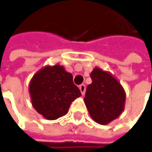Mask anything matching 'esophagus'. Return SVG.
Here are the masks:
<instances>
[{
  "mask_svg": "<svg viewBox=\"0 0 152 152\" xmlns=\"http://www.w3.org/2000/svg\"><path fill=\"white\" fill-rule=\"evenodd\" d=\"M79 87H80V92H81L82 95H84V94L86 93V86L82 84V85H80Z\"/></svg>",
  "mask_w": 152,
  "mask_h": 152,
  "instance_id": "obj_1",
  "label": "esophagus"
}]
</instances>
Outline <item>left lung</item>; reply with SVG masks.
Returning a JSON list of instances; mask_svg holds the SVG:
<instances>
[{"label":"left lung","instance_id":"1","mask_svg":"<svg viewBox=\"0 0 152 152\" xmlns=\"http://www.w3.org/2000/svg\"><path fill=\"white\" fill-rule=\"evenodd\" d=\"M91 79L84 101L92 119L98 124L107 125L124 111L125 90L111 73L99 67L92 70Z\"/></svg>","mask_w":152,"mask_h":152}]
</instances>
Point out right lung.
Instances as JSON below:
<instances>
[{"instance_id": "1", "label": "right lung", "mask_w": 152, "mask_h": 152, "mask_svg": "<svg viewBox=\"0 0 152 152\" xmlns=\"http://www.w3.org/2000/svg\"><path fill=\"white\" fill-rule=\"evenodd\" d=\"M29 93L34 108L48 120L66 115L71 103L81 96L72 75L60 65L37 72L30 81Z\"/></svg>"}]
</instances>
